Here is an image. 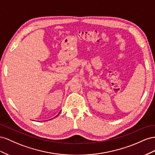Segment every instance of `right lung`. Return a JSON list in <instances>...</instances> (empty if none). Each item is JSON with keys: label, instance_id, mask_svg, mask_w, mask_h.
<instances>
[{"label": "right lung", "instance_id": "obj_1", "mask_svg": "<svg viewBox=\"0 0 155 155\" xmlns=\"http://www.w3.org/2000/svg\"><path fill=\"white\" fill-rule=\"evenodd\" d=\"M59 114H60V113H59ZM59 114H58V115H57V116H56V117H54V118H55V117H57V116H58V115H59ZM52 119H53V118H52Z\"/></svg>", "mask_w": 155, "mask_h": 155}]
</instances>
